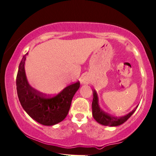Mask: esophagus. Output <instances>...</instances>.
<instances>
[{"label": "esophagus", "instance_id": "obj_1", "mask_svg": "<svg viewBox=\"0 0 156 156\" xmlns=\"http://www.w3.org/2000/svg\"><path fill=\"white\" fill-rule=\"evenodd\" d=\"M81 82H82V83H88V78H86V77H84V78H82Z\"/></svg>", "mask_w": 156, "mask_h": 156}]
</instances>
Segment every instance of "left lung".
<instances>
[{"label": "left lung", "mask_w": 156, "mask_h": 156, "mask_svg": "<svg viewBox=\"0 0 156 156\" xmlns=\"http://www.w3.org/2000/svg\"><path fill=\"white\" fill-rule=\"evenodd\" d=\"M137 106L129 114H126L123 117H113L110 114L106 113L104 112L98 105V96L96 94V90H93V101H92V114L93 117L96 119V121L101 124L102 125L105 126H111V127H116L119 126L124 122H125L129 117L133 115V114L135 112L136 109L137 108Z\"/></svg>", "instance_id": "obj_1"}]
</instances>
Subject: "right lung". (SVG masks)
I'll use <instances>...</instances> for the list:
<instances>
[{"label": "right lung", "mask_w": 156, "mask_h": 156, "mask_svg": "<svg viewBox=\"0 0 156 156\" xmlns=\"http://www.w3.org/2000/svg\"><path fill=\"white\" fill-rule=\"evenodd\" d=\"M27 53L19 66L16 76V89L23 109L39 124L52 126L62 122L68 115L73 97L80 87L78 81L67 86L55 96H47L33 88L27 81L24 63Z\"/></svg>", "instance_id": "add662e5"}]
</instances>
